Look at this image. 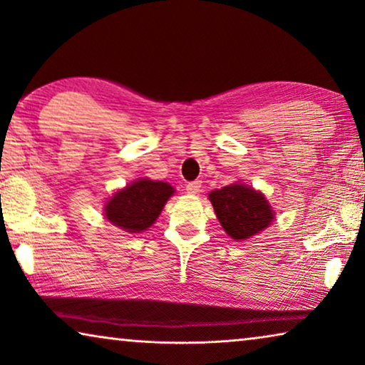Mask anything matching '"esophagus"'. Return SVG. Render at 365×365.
I'll return each mask as SVG.
<instances>
[{
  "mask_svg": "<svg viewBox=\"0 0 365 365\" xmlns=\"http://www.w3.org/2000/svg\"><path fill=\"white\" fill-rule=\"evenodd\" d=\"M200 188H201V182H200V180H193V182L187 183V192L192 193V195L198 193Z\"/></svg>",
  "mask_w": 365,
  "mask_h": 365,
  "instance_id": "obj_1",
  "label": "esophagus"
}]
</instances>
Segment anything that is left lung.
<instances>
[{
    "label": "left lung",
    "instance_id": "8db88e82",
    "mask_svg": "<svg viewBox=\"0 0 365 365\" xmlns=\"http://www.w3.org/2000/svg\"><path fill=\"white\" fill-rule=\"evenodd\" d=\"M217 220L231 237L244 239L267 227L274 213L262 193L242 183H235L210 193Z\"/></svg>",
    "mask_w": 365,
    "mask_h": 365
}]
</instances>
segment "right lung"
<instances>
[{"mask_svg":"<svg viewBox=\"0 0 365 365\" xmlns=\"http://www.w3.org/2000/svg\"><path fill=\"white\" fill-rule=\"evenodd\" d=\"M172 195L173 188L168 183L140 178L108 201L105 210L106 220L128 232L145 231L159 217Z\"/></svg>","mask_w":365,"mask_h":365,"instance_id":"obj_1","label":"right lung"}]
</instances>
